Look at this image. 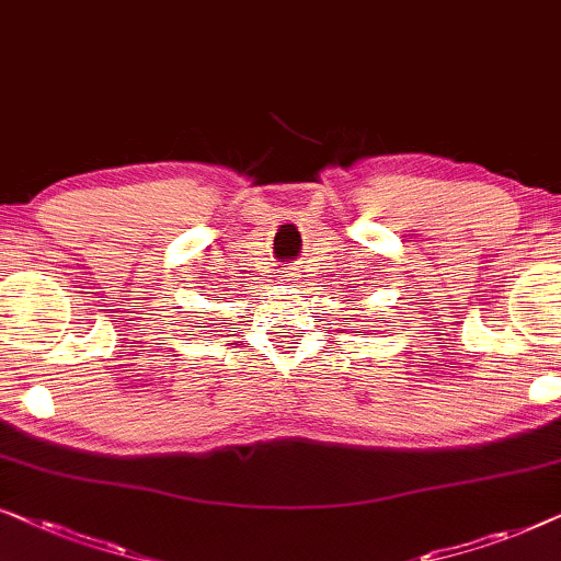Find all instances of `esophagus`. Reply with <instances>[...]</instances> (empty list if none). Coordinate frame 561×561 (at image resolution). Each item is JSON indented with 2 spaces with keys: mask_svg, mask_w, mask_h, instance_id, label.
I'll return each mask as SVG.
<instances>
[{
  "mask_svg": "<svg viewBox=\"0 0 561 561\" xmlns=\"http://www.w3.org/2000/svg\"><path fill=\"white\" fill-rule=\"evenodd\" d=\"M282 282H285V285H297L295 268H285V272H282Z\"/></svg>",
  "mask_w": 561,
  "mask_h": 561,
  "instance_id": "esophagus-1",
  "label": "esophagus"
}]
</instances>
